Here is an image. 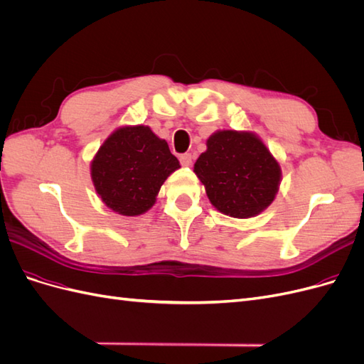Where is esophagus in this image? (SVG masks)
Masks as SVG:
<instances>
[{"instance_id": "1", "label": "esophagus", "mask_w": 364, "mask_h": 364, "mask_svg": "<svg viewBox=\"0 0 364 364\" xmlns=\"http://www.w3.org/2000/svg\"><path fill=\"white\" fill-rule=\"evenodd\" d=\"M179 161H181L183 167H190V165L193 164V155H191V153H183V155H181Z\"/></svg>"}]
</instances>
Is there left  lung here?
<instances>
[{"label":"left lung","mask_w":364,"mask_h":364,"mask_svg":"<svg viewBox=\"0 0 364 364\" xmlns=\"http://www.w3.org/2000/svg\"><path fill=\"white\" fill-rule=\"evenodd\" d=\"M206 146L194 173L220 213L249 218L273 202L281 168L261 139L247 132L223 130L209 136Z\"/></svg>","instance_id":"8db88e82"}]
</instances>
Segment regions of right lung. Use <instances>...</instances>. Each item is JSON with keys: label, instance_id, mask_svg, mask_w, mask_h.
<instances>
[{"label": "right lung", "instance_id": "right-lung-1", "mask_svg": "<svg viewBox=\"0 0 364 364\" xmlns=\"http://www.w3.org/2000/svg\"><path fill=\"white\" fill-rule=\"evenodd\" d=\"M181 167L168 144L147 126L121 127L91 165L95 191L121 215H139L155 205L161 185Z\"/></svg>", "mask_w": 364, "mask_h": 364}]
</instances>
